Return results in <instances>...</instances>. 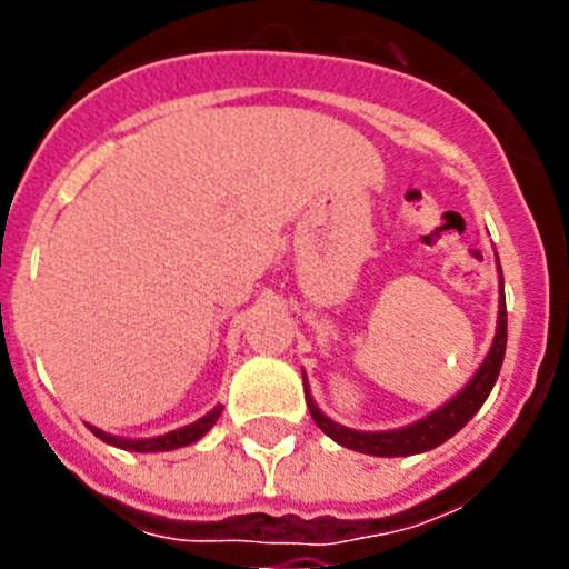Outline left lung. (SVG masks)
Here are the masks:
<instances>
[{"label":"left lung","mask_w":569,"mask_h":569,"mask_svg":"<svg viewBox=\"0 0 569 569\" xmlns=\"http://www.w3.org/2000/svg\"><path fill=\"white\" fill-rule=\"evenodd\" d=\"M503 283V280H501ZM503 352H507V302H503V286H501V311H498V332L496 341H492L490 355L485 358L481 369L476 371L473 380L462 388L449 405H443L440 410H435L432 416L421 418L418 423L405 429H393V432H355V429L341 427V423L330 421L325 412L313 405V399L308 396L306 386V401L311 418L317 421V427L325 435H330L336 443L347 446V449L363 451V455L375 457H405V455H421V451L435 449L443 440H449L451 435L460 432L465 423L476 416L485 399L490 396L492 386L498 380V371H501Z\"/></svg>","instance_id":"obj_1"}]
</instances>
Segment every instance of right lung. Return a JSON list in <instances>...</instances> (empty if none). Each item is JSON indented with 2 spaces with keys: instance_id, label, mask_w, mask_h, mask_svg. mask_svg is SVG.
Listing matches in <instances>:
<instances>
[{
  "instance_id": "add662e5",
  "label": "right lung",
  "mask_w": 569,
  "mask_h": 569,
  "mask_svg": "<svg viewBox=\"0 0 569 569\" xmlns=\"http://www.w3.org/2000/svg\"><path fill=\"white\" fill-rule=\"evenodd\" d=\"M220 412H222V407L217 405L214 410L206 412L200 421L189 423V427H183V429H176V432L162 435V438H148V440H123V438H112V435L101 432V429H96V427H90V429H93L96 438H101L104 443H112V446H118V449H126V451H146L148 455V451H170V449H178V446L194 443V440H200L211 427H214L217 418H220Z\"/></svg>"
}]
</instances>
